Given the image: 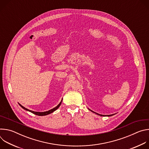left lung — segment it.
Wrapping results in <instances>:
<instances>
[{"label":"left lung","mask_w":149,"mask_h":149,"mask_svg":"<svg viewBox=\"0 0 149 149\" xmlns=\"http://www.w3.org/2000/svg\"><path fill=\"white\" fill-rule=\"evenodd\" d=\"M88 110H90L91 111H92L93 113H95L96 114H97V115H98V116H107V117H110V116H113V115H114V114H111V115H102V114H98V113H95V112H94V111H93L91 110H90V109H88Z\"/></svg>","instance_id":"8db88e82"}]
</instances>
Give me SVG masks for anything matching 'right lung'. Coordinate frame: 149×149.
Here are the masks:
<instances>
[{"mask_svg": "<svg viewBox=\"0 0 149 149\" xmlns=\"http://www.w3.org/2000/svg\"><path fill=\"white\" fill-rule=\"evenodd\" d=\"M62 98L61 101L59 103V104L56 106V107H54V109H51V110H48V111H44V112H37V111H32V110H29V109H26V108L24 107V106H22V105L20 104L19 103V105H20V107H22L23 109H24V110H26V111H29V112H31V113H33V114H35V115H37V116H44L48 115V114H51V113H53V112H54V111H55V110H56L59 107V106L61 105V103H62Z\"/></svg>", "mask_w": 149, "mask_h": 149, "instance_id": "obj_1", "label": "right lung"}]
</instances>
